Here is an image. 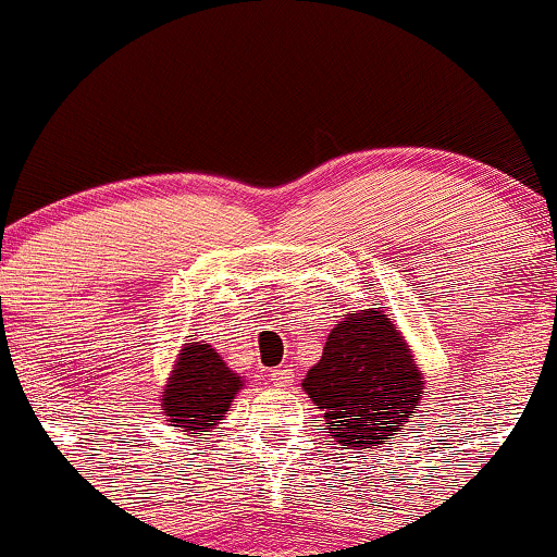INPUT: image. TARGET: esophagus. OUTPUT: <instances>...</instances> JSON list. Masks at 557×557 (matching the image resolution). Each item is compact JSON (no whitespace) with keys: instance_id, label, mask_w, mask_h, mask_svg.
Instances as JSON below:
<instances>
[{"instance_id":"34e87169","label":"esophagus","mask_w":557,"mask_h":557,"mask_svg":"<svg viewBox=\"0 0 557 557\" xmlns=\"http://www.w3.org/2000/svg\"><path fill=\"white\" fill-rule=\"evenodd\" d=\"M274 385L277 387H290V382H293V369H287V367H280V369H274Z\"/></svg>"}]
</instances>
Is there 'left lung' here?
Here are the masks:
<instances>
[{"label":"left lung","mask_w":557,"mask_h":557,"mask_svg":"<svg viewBox=\"0 0 557 557\" xmlns=\"http://www.w3.org/2000/svg\"><path fill=\"white\" fill-rule=\"evenodd\" d=\"M374 306L345 314L332 327L322 359L300 382L324 413L330 437L354 450L393 443L424 393L411 348L385 306Z\"/></svg>","instance_id":"1"}]
</instances>
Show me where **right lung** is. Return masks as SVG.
<instances>
[{"label":"right lung","instance_id":"right-lung-1","mask_svg":"<svg viewBox=\"0 0 557 557\" xmlns=\"http://www.w3.org/2000/svg\"><path fill=\"white\" fill-rule=\"evenodd\" d=\"M243 389V376L222 361L209 343H183L172 363L162 395V417L190 437L216 430L233 398Z\"/></svg>","mask_w":557,"mask_h":557}]
</instances>
